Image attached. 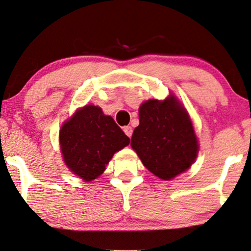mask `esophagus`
<instances>
[{"mask_svg": "<svg viewBox=\"0 0 251 251\" xmlns=\"http://www.w3.org/2000/svg\"><path fill=\"white\" fill-rule=\"evenodd\" d=\"M123 131H125V133H126V135H128L129 138L132 137V132H133V131H132V128H131L130 126H125V128H123Z\"/></svg>", "mask_w": 251, "mask_h": 251, "instance_id": "1", "label": "esophagus"}]
</instances>
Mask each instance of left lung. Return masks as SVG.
<instances>
[{"mask_svg": "<svg viewBox=\"0 0 251 251\" xmlns=\"http://www.w3.org/2000/svg\"><path fill=\"white\" fill-rule=\"evenodd\" d=\"M139 121L131 147L148 170L171 180L191 167L198 155V140L188 112L175 96L143 102Z\"/></svg>", "mask_w": 251, "mask_h": 251, "instance_id": "8db88e82", "label": "left lung"}]
</instances>
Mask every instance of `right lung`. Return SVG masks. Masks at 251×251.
Returning <instances> with one entry per match:
<instances>
[{
    "label": "right lung",
    "mask_w": 251,
    "mask_h": 251,
    "mask_svg": "<svg viewBox=\"0 0 251 251\" xmlns=\"http://www.w3.org/2000/svg\"><path fill=\"white\" fill-rule=\"evenodd\" d=\"M59 138L65 164L84 181L103 174L113 154L130 143L113 119L92 104L76 110L63 123Z\"/></svg>",
    "instance_id": "1"
}]
</instances>
